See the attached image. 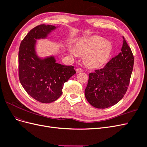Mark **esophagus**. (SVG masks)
<instances>
[{
	"label": "esophagus",
	"mask_w": 147,
	"mask_h": 147,
	"mask_svg": "<svg viewBox=\"0 0 147 147\" xmlns=\"http://www.w3.org/2000/svg\"><path fill=\"white\" fill-rule=\"evenodd\" d=\"M82 71H83V69H81V68H77V69H76V72H77V73L81 72H82Z\"/></svg>",
	"instance_id": "1"
}]
</instances>
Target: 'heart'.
<instances>
[{
	"label": "heart",
	"instance_id": "obj_1",
	"mask_svg": "<svg viewBox=\"0 0 147 147\" xmlns=\"http://www.w3.org/2000/svg\"><path fill=\"white\" fill-rule=\"evenodd\" d=\"M100 37H93L83 40L77 47V50L82 54L87 55L86 61L88 65L98 67L103 64L110 54L111 45L108 42H104ZM74 54L77 53L74 51Z\"/></svg>",
	"mask_w": 147,
	"mask_h": 147
}]
</instances>
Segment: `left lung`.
Segmentation results:
<instances>
[{"mask_svg": "<svg viewBox=\"0 0 147 147\" xmlns=\"http://www.w3.org/2000/svg\"><path fill=\"white\" fill-rule=\"evenodd\" d=\"M121 52L104 67L89 74L84 90L86 100L97 109H106L117 104L127 90L134 57L125 38Z\"/></svg>", "mask_w": 147, "mask_h": 147, "instance_id": "left-lung-1", "label": "left lung"}]
</instances>
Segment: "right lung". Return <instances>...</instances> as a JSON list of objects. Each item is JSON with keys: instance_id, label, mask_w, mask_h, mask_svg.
Returning <instances> with one entry per match:
<instances>
[{"instance_id": "add662e5", "label": "right lung", "mask_w": 147, "mask_h": 147, "mask_svg": "<svg viewBox=\"0 0 147 147\" xmlns=\"http://www.w3.org/2000/svg\"><path fill=\"white\" fill-rule=\"evenodd\" d=\"M56 28L40 24L31 29L21 41L18 53V75L28 94L42 103H51L61 96L64 83L76 72L72 65L56 63L53 57L40 59L35 53V39L46 37Z\"/></svg>"}]
</instances>
